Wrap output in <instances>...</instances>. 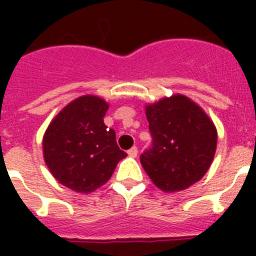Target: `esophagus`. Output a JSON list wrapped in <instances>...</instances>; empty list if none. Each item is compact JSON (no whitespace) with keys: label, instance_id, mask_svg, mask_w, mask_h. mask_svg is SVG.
<instances>
[{"label":"esophagus","instance_id":"34e87169","mask_svg":"<svg viewBox=\"0 0 256 256\" xmlns=\"http://www.w3.org/2000/svg\"><path fill=\"white\" fill-rule=\"evenodd\" d=\"M128 154H130V156H136V148H130V150H128Z\"/></svg>","mask_w":256,"mask_h":256}]
</instances>
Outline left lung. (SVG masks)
<instances>
[{"label": "left lung", "mask_w": 256, "mask_h": 256, "mask_svg": "<svg viewBox=\"0 0 256 256\" xmlns=\"http://www.w3.org/2000/svg\"><path fill=\"white\" fill-rule=\"evenodd\" d=\"M108 102L94 94L73 100L61 108L42 138L44 160L58 183L90 194L108 182L126 152L116 132L104 124Z\"/></svg>", "instance_id": "left-lung-1"}]
</instances>
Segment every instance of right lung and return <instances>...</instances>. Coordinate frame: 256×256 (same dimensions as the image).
Returning a JSON list of instances; mask_svg holds the SVG:
<instances>
[{"label": "right lung", "mask_w": 256, "mask_h": 256, "mask_svg": "<svg viewBox=\"0 0 256 256\" xmlns=\"http://www.w3.org/2000/svg\"><path fill=\"white\" fill-rule=\"evenodd\" d=\"M144 112L152 144L140 156V164L152 182L164 192H178L199 182L216 152L212 120L179 96L148 104Z\"/></svg>", "instance_id": "add662e5"}]
</instances>
